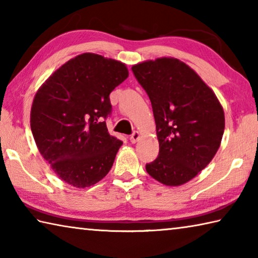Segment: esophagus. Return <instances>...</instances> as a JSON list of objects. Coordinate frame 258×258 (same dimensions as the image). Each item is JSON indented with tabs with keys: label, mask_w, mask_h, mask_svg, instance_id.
Wrapping results in <instances>:
<instances>
[{
	"label": "esophagus",
	"mask_w": 258,
	"mask_h": 258,
	"mask_svg": "<svg viewBox=\"0 0 258 258\" xmlns=\"http://www.w3.org/2000/svg\"><path fill=\"white\" fill-rule=\"evenodd\" d=\"M139 139H140V133L137 132V131H135V132H133L132 134H131L130 141L132 142V143H135V142L139 141Z\"/></svg>",
	"instance_id": "esophagus-1"
}]
</instances>
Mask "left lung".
Listing matches in <instances>:
<instances>
[{"instance_id": "1", "label": "left lung", "mask_w": 258, "mask_h": 258, "mask_svg": "<svg viewBox=\"0 0 258 258\" xmlns=\"http://www.w3.org/2000/svg\"><path fill=\"white\" fill-rule=\"evenodd\" d=\"M154 111L158 157L148 174L165 185L184 184L211 163L224 133V111L194 69L175 58L134 64Z\"/></svg>"}]
</instances>
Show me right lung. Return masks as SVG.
<instances>
[{
	"instance_id": "obj_1",
	"label": "right lung",
	"mask_w": 258,
	"mask_h": 258,
	"mask_svg": "<svg viewBox=\"0 0 258 258\" xmlns=\"http://www.w3.org/2000/svg\"><path fill=\"white\" fill-rule=\"evenodd\" d=\"M128 77L123 62L94 53L67 61L35 95L30 127L36 146L61 180L76 187L107 175L123 142L109 134V94Z\"/></svg>"
}]
</instances>
